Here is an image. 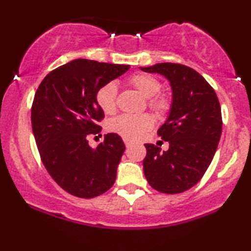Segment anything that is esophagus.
<instances>
[{"label":"esophagus","instance_id":"obj_1","mask_svg":"<svg viewBox=\"0 0 251 251\" xmlns=\"http://www.w3.org/2000/svg\"><path fill=\"white\" fill-rule=\"evenodd\" d=\"M124 143H125L126 147H128V146H129V144H131V141H129L128 139H124Z\"/></svg>","mask_w":251,"mask_h":251}]
</instances>
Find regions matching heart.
Returning <instances> with one entry per match:
<instances>
[{"instance_id": "obj_1", "label": "heart", "mask_w": 251, "mask_h": 251, "mask_svg": "<svg viewBox=\"0 0 251 251\" xmlns=\"http://www.w3.org/2000/svg\"><path fill=\"white\" fill-rule=\"evenodd\" d=\"M139 92L149 99V105L156 114H162L170 107V101L165 96L158 95L160 83L154 77L139 74L129 79ZM117 85L107 83L102 85L96 93V101L104 113L111 114L116 111L117 105ZM153 126V118L150 114H122L113 118L108 123V129L113 133L122 135L123 138L138 139L145 131Z\"/></svg>"}]
</instances>
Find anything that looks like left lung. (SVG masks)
<instances>
[{
  "label": "left lung",
  "mask_w": 251,
  "mask_h": 251,
  "mask_svg": "<svg viewBox=\"0 0 251 251\" xmlns=\"http://www.w3.org/2000/svg\"><path fill=\"white\" fill-rule=\"evenodd\" d=\"M162 75L172 87L170 116L158 129L170 149L145 144L144 173L153 188L166 194L188 191L206 173L222 132L221 106L215 91L199 72L175 63L140 68Z\"/></svg>",
  "instance_id": "1"
}]
</instances>
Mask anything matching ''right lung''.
I'll list each match as a JSON object with an SVG mask.
<instances>
[{
	"label": "right lung",
	"instance_id": "add662e5",
	"mask_svg": "<svg viewBox=\"0 0 251 251\" xmlns=\"http://www.w3.org/2000/svg\"><path fill=\"white\" fill-rule=\"evenodd\" d=\"M129 65L75 59L51 71L39 84L31 125L39 155L57 185L77 198L91 199L113 186L125 151L117 133L92 149L87 135L101 131L104 112L96 93Z\"/></svg>",
	"mask_w": 251,
	"mask_h": 251
}]
</instances>
